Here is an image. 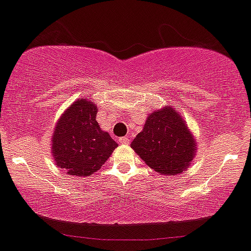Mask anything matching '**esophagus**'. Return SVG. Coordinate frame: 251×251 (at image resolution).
<instances>
[{
	"label": "esophagus",
	"instance_id": "34e87169",
	"mask_svg": "<svg viewBox=\"0 0 251 251\" xmlns=\"http://www.w3.org/2000/svg\"><path fill=\"white\" fill-rule=\"evenodd\" d=\"M119 141L123 144V145H127V144H130V139H128L127 136H123V138H120Z\"/></svg>",
	"mask_w": 251,
	"mask_h": 251
}]
</instances>
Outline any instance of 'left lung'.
Wrapping results in <instances>:
<instances>
[{
    "instance_id": "8db88e82",
    "label": "left lung",
    "mask_w": 251,
    "mask_h": 251,
    "mask_svg": "<svg viewBox=\"0 0 251 251\" xmlns=\"http://www.w3.org/2000/svg\"><path fill=\"white\" fill-rule=\"evenodd\" d=\"M131 148L151 169L167 176L182 173L196 152L193 136L178 112L171 107L155 111L148 117Z\"/></svg>"
}]
</instances>
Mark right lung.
<instances>
[{"mask_svg":"<svg viewBox=\"0 0 251 251\" xmlns=\"http://www.w3.org/2000/svg\"><path fill=\"white\" fill-rule=\"evenodd\" d=\"M97 106L87 99L78 100L63 113L53 134L56 167L71 176L88 177L97 172L117 148L108 132L96 121Z\"/></svg>","mask_w":251,"mask_h":251,"instance_id":"1","label":"right lung"}]
</instances>
